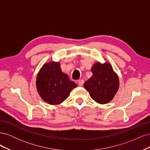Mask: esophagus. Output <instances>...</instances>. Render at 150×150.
<instances>
[{
  "instance_id": "1",
  "label": "esophagus",
  "mask_w": 150,
  "mask_h": 150,
  "mask_svg": "<svg viewBox=\"0 0 150 150\" xmlns=\"http://www.w3.org/2000/svg\"><path fill=\"white\" fill-rule=\"evenodd\" d=\"M84 83V81L83 79H79L78 80V84L79 86H83Z\"/></svg>"
}]
</instances>
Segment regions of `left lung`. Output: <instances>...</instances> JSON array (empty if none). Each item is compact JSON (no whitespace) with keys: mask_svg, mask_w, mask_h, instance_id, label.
<instances>
[{"mask_svg":"<svg viewBox=\"0 0 150 150\" xmlns=\"http://www.w3.org/2000/svg\"><path fill=\"white\" fill-rule=\"evenodd\" d=\"M93 76L84 83L90 96L99 104L111 101L119 88V78L109 62H97L91 67Z\"/></svg>","mask_w":150,"mask_h":150,"instance_id":"1","label":"left lung"}]
</instances>
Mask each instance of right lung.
Segmentation results:
<instances>
[{
  "instance_id": "right-lung-1",
  "label": "right lung",
  "mask_w": 150,
  "mask_h": 150,
  "mask_svg": "<svg viewBox=\"0 0 150 150\" xmlns=\"http://www.w3.org/2000/svg\"><path fill=\"white\" fill-rule=\"evenodd\" d=\"M37 90L44 101L56 105L64 101L77 84L63 73L58 62L45 64L36 79Z\"/></svg>"
}]
</instances>
